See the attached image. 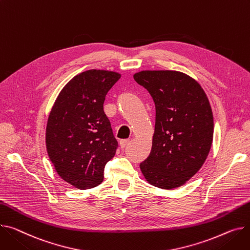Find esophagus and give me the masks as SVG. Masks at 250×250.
<instances>
[{
	"instance_id": "esophagus-1",
	"label": "esophagus",
	"mask_w": 250,
	"mask_h": 250,
	"mask_svg": "<svg viewBox=\"0 0 250 250\" xmlns=\"http://www.w3.org/2000/svg\"><path fill=\"white\" fill-rule=\"evenodd\" d=\"M129 143V140L127 139V140H122L121 142H120V145H121V147H122V149H124L125 146H126V145Z\"/></svg>"
}]
</instances>
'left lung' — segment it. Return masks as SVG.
Listing matches in <instances>:
<instances>
[{
  "mask_svg": "<svg viewBox=\"0 0 250 250\" xmlns=\"http://www.w3.org/2000/svg\"><path fill=\"white\" fill-rule=\"evenodd\" d=\"M135 80L151 94L156 124L149 156L140 168L149 184L161 189L184 185L203 166L213 141L208 97L189 75L173 70H145Z\"/></svg>",
  "mask_w": 250,
  "mask_h": 250,
  "instance_id": "8db88e82",
  "label": "left lung"
}]
</instances>
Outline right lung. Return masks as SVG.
I'll return each mask as SVG.
<instances>
[{"label": "right lung", "instance_id": "1", "mask_svg": "<svg viewBox=\"0 0 250 250\" xmlns=\"http://www.w3.org/2000/svg\"><path fill=\"white\" fill-rule=\"evenodd\" d=\"M121 74L91 69L74 76L50 111L46 147L57 174L80 190L98 186L119 146L104 110L109 89Z\"/></svg>", "mask_w": 250, "mask_h": 250}]
</instances>
